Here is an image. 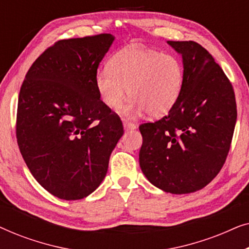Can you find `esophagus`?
Wrapping results in <instances>:
<instances>
[{"label":"esophagus","instance_id":"1","mask_svg":"<svg viewBox=\"0 0 249 249\" xmlns=\"http://www.w3.org/2000/svg\"><path fill=\"white\" fill-rule=\"evenodd\" d=\"M124 130H134V129H136V124L129 122L128 120H124Z\"/></svg>","mask_w":249,"mask_h":249}]
</instances>
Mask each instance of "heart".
<instances>
[{"label":"heart","mask_w":249,"mask_h":249,"mask_svg":"<svg viewBox=\"0 0 249 249\" xmlns=\"http://www.w3.org/2000/svg\"><path fill=\"white\" fill-rule=\"evenodd\" d=\"M183 86V68L171 54L130 46L115 54L108 69L95 74V87L102 103L118 110L125 95L131 98L124 113L136 115L146 111L159 118L170 112L178 102Z\"/></svg>","instance_id":"1"}]
</instances>
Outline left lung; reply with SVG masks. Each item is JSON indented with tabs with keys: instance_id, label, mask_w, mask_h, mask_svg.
Segmentation results:
<instances>
[{
	"instance_id": "8db88e82",
	"label": "left lung",
	"mask_w": 249,
	"mask_h": 249,
	"mask_svg": "<svg viewBox=\"0 0 249 249\" xmlns=\"http://www.w3.org/2000/svg\"><path fill=\"white\" fill-rule=\"evenodd\" d=\"M168 44L182 57L183 86L165 117L139 127V165L165 193L189 194L220 172L237 121L236 98L223 70L196 42Z\"/></svg>"
}]
</instances>
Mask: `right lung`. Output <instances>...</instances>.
I'll list each match as a JSON object with an SVG mask.
<instances>
[{
  "instance_id": "obj_1",
  "label": "right lung",
  "mask_w": 249,
  "mask_h": 249,
  "mask_svg": "<svg viewBox=\"0 0 249 249\" xmlns=\"http://www.w3.org/2000/svg\"><path fill=\"white\" fill-rule=\"evenodd\" d=\"M115 37L62 39L30 67L20 88L17 141L37 182L57 198L81 199L107 176L124 135L102 103L95 74Z\"/></svg>"
}]
</instances>
